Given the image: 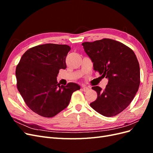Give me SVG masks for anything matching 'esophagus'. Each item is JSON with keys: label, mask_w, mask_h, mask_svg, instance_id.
I'll return each mask as SVG.
<instances>
[{"label": "esophagus", "mask_w": 153, "mask_h": 153, "mask_svg": "<svg viewBox=\"0 0 153 153\" xmlns=\"http://www.w3.org/2000/svg\"><path fill=\"white\" fill-rule=\"evenodd\" d=\"M82 90L83 91H84V92H87V91H89V87H86V86H84V85H83L82 86Z\"/></svg>", "instance_id": "34e87169"}]
</instances>
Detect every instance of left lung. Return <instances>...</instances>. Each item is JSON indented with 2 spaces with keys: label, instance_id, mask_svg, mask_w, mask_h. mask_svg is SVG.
Returning <instances> with one entry per match:
<instances>
[{
  "label": "left lung",
  "instance_id": "left-lung-1",
  "mask_svg": "<svg viewBox=\"0 0 153 153\" xmlns=\"http://www.w3.org/2000/svg\"><path fill=\"white\" fill-rule=\"evenodd\" d=\"M82 45L94 71L108 79L104 90L92 87L98 97L90 106L103 116H115L131 103L139 87L140 66L136 55L126 45L108 38Z\"/></svg>",
  "mask_w": 153,
  "mask_h": 153
}]
</instances>
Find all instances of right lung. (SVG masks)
I'll return each instance as SVG.
<instances>
[{
    "mask_svg": "<svg viewBox=\"0 0 153 153\" xmlns=\"http://www.w3.org/2000/svg\"><path fill=\"white\" fill-rule=\"evenodd\" d=\"M71 48L66 45L48 43L36 46L22 55L16 68L17 89L34 112L52 117L69 103L73 92L80 87L57 81L61 69L66 68V58Z\"/></svg>",
    "mask_w": 153,
    "mask_h": 153,
    "instance_id": "obj_1",
    "label": "right lung"
}]
</instances>
